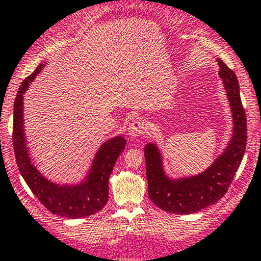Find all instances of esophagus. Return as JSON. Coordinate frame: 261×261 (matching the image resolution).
Instances as JSON below:
<instances>
[{"mask_svg":"<svg viewBox=\"0 0 261 261\" xmlns=\"http://www.w3.org/2000/svg\"><path fill=\"white\" fill-rule=\"evenodd\" d=\"M145 131H146V122H145V120H142L141 117L133 120L127 127V134L130 136H133V138L141 136L142 134H145Z\"/></svg>","mask_w":261,"mask_h":261,"instance_id":"obj_1","label":"esophagus"}]
</instances>
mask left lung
<instances>
[{
    "mask_svg": "<svg viewBox=\"0 0 261 261\" xmlns=\"http://www.w3.org/2000/svg\"><path fill=\"white\" fill-rule=\"evenodd\" d=\"M234 117V134L225 152L202 174L181 180H169L161 166L159 150L151 144L145 146L146 177L150 200L161 210L172 214H193L215 204L225 195L244 158L248 139L246 115L241 103L239 82L231 68L218 60Z\"/></svg>",
    "mask_w": 261,
    "mask_h": 261,
    "instance_id": "8db88e82",
    "label": "left lung"
}]
</instances>
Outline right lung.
I'll return each mask as SVG.
<instances>
[{
  "label": "right lung",
  "instance_id": "1",
  "mask_svg": "<svg viewBox=\"0 0 261 261\" xmlns=\"http://www.w3.org/2000/svg\"><path fill=\"white\" fill-rule=\"evenodd\" d=\"M42 68L40 65L34 72L22 81L15 98L13 106V130L12 145L15 151L16 163L29 188L41 204L52 214L68 219H79L84 216L94 215L106 205L109 200V177L114 169L115 163L122 150L125 149L126 140L114 138L101 146L94 160L89 179L85 184L73 188H61L50 182L32 166L29 159L23 138V120H22V106H23V92L32 82L38 71Z\"/></svg>",
  "mask_w": 261,
  "mask_h": 261
}]
</instances>
